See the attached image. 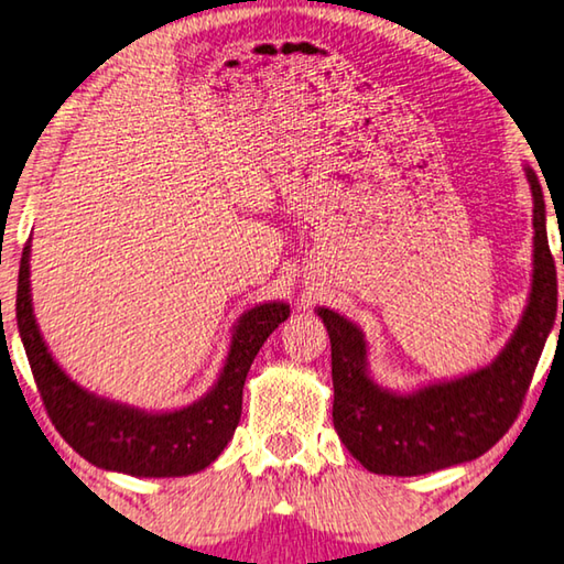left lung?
I'll return each mask as SVG.
<instances>
[{
  "instance_id": "8db88e82",
  "label": "left lung",
  "mask_w": 564,
  "mask_h": 564,
  "mask_svg": "<svg viewBox=\"0 0 564 564\" xmlns=\"http://www.w3.org/2000/svg\"><path fill=\"white\" fill-rule=\"evenodd\" d=\"M524 176L532 191V285L518 328L485 368L398 393L370 376L368 340L356 323L330 308L316 311L330 336L333 425L366 470L410 477L470 463L488 453L518 417L560 308L564 318L547 243L545 196L530 166Z\"/></svg>"
}]
</instances>
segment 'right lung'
<instances>
[{"label": "right lung", "instance_id": "1", "mask_svg": "<svg viewBox=\"0 0 564 564\" xmlns=\"http://www.w3.org/2000/svg\"><path fill=\"white\" fill-rule=\"evenodd\" d=\"M24 246L17 285V326L46 413L59 435L84 460L133 477H181L212 465L241 420L243 383L265 338L291 316V305L269 301L236 321L231 346L216 383L204 398L178 410H149L89 393L64 373L36 326Z\"/></svg>", "mask_w": 564, "mask_h": 564}]
</instances>
